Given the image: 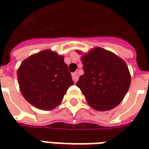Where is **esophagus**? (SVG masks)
Wrapping results in <instances>:
<instances>
[{"label": "esophagus", "mask_w": 149, "mask_h": 149, "mask_svg": "<svg viewBox=\"0 0 149 149\" xmlns=\"http://www.w3.org/2000/svg\"><path fill=\"white\" fill-rule=\"evenodd\" d=\"M72 80H73V81H74V82H77V81H78V79H79V76H78V71L73 72V73L72 74Z\"/></svg>", "instance_id": "34e87169"}]
</instances>
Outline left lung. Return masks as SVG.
I'll use <instances>...</instances> for the list:
<instances>
[{
  "label": "left lung",
  "mask_w": 149,
  "mask_h": 149,
  "mask_svg": "<svg viewBox=\"0 0 149 149\" xmlns=\"http://www.w3.org/2000/svg\"><path fill=\"white\" fill-rule=\"evenodd\" d=\"M83 54L84 73L80 77L77 86L80 88L86 101L97 111H108L121 102L131 84V75L124 60L115 53L96 47Z\"/></svg>",
  "instance_id": "1"
}]
</instances>
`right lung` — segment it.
<instances>
[{"label":"right lung","mask_w":149,"mask_h":149,"mask_svg":"<svg viewBox=\"0 0 149 149\" xmlns=\"http://www.w3.org/2000/svg\"><path fill=\"white\" fill-rule=\"evenodd\" d=\"M19 88L29 103L41 110H52L61 103L74 84L64 56L50 49L31 55L17 70Z\"/></svg>","instance_id":"add662e5"}]
</instances>
